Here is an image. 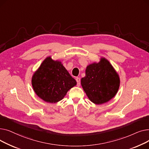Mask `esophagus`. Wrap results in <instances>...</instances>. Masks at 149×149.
Segmentation results:
<instances>
[{"label": "esophagus", "instance_id": "34e87169", "mask_svg": "<svg viewBox=\"0 0 149 149\" xmlns=\"http://www.w3.org/2000/svg\"><path fill=\"white\" fill-rule=\"evenodd\" d=\"M76 81H77V86H80V78L77 77L76 78Z\"/></svg>", "mask_w": 149, "mask_h": 149}]
</instances>
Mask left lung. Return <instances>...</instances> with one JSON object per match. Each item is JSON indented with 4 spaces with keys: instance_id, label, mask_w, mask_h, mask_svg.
Masks as SVG:
<instances>
[{
    "instance_id": "8db88e82",
    "label": "left lung",
    "mask_w": 149,
    "mask_h": 149,
    "mask_svg": "<svg viewBox=\"0 0 149 149\" xmlns=\"http://www.w3.org/2000/svg\"><path fill=\"white\" fill-rule=\"evenodd\" d=\"M81 84L92 102L101 104L116 95L120 86V78L110 63L102 58L98 63H94L87 67Z\"/></svg>"
}]
</instances>
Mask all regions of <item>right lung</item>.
<instances>
[{"label":"right lung","mask_w":149,"mask_h":149,"mask_svg":"<svg viewBox=\"0 0 149 149\" xmlns=\"http://www.w3.org/2000/svg\"><path fill=\"white\" fill-rule=\"evenodd\" d=\"M32 84L39 97L46 102L55 103L63 98L77 82L60 62L48 57L34 74Z\"/></svg>","instance_id":"add662e5"}]
</instances>
